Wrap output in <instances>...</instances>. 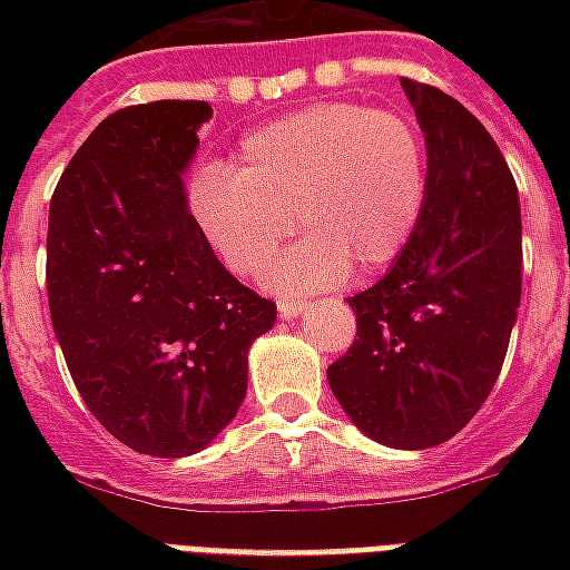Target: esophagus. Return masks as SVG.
<instances>
[{
    "mask_svg": "<svg viewBox=\"0 0 570 570\" xmlns=\"http://www.w3.org/2000/svg\"><path fill=\"white\" fill-rule=\"evenodd\" d=\"M305 308H308V302H298V298H281V302H277V311H281V317H286V321H289V317H298Z\"/></svg>",
    "mask_w": 570,
    "mask_h": 570,
    "instance_id": "obj_1",
    "label": "esophagus"
}]
</instances>
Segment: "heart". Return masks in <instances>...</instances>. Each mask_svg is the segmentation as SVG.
I'll list each match as a JSON object with an SVG mask.
<instances>
[{
	"instance_id": "obj_1",
	"label": "heart",
	"mask_w": 570,
	"mask_h": 570,
	"mask_svg": "<svg viewBox=\"0 0 570 570\" xmlns=\"http://www.w3.org/2000/svg\"><path fill=\"white\" fill-rule=\"evenodd\" d=\"M428 183V146L412 118L321 104L247 134L225 170L195 179L191 213L244 277L268 272L298 225L308 240L277 268V284L321 289L354 265L387 268L419 228Z\"/></svg>"
}]
</instances>
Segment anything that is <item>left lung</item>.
<instances>
[{
    "instance_id": "left-lung-1",
    "label": "left lung",
    "mask_w": 570,
    "mask_h": 570,
    "mask_svg": "<svg viewBox=\"0 0 570 570\" xmlns=\"http://www.w3.org/2000/svg\"><path fill=\"white\" fill-rule=\"evenodd\" d=\"M403 88L428 142V204L391 272L347 298L357 338L326 379L366 436L430 449L476 415L501 375L522 296V213L479 118L433 85Z\"/></svg>"
}]
</instances>
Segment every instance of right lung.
I'll use <instances>...</instances> for the list:
<instances>
[{
    "mask_svg": "<svg viewBox=\"0 0 570 570\" xmlns=\"http://www.w3.org/2000/svg\"><path fill=\"white\" fill-rule=\"evenodd\" d=\"M204 100L104 118L48 213V305L85 406L151 458L200 452L247 396V351L277 317L225 272L188 213Z\"/></svg>",
    "mask_w": 570,
    "mask_h": 570,
    "instance_id": "obj_1",
    "label": "right lung"
}]
</instances>
